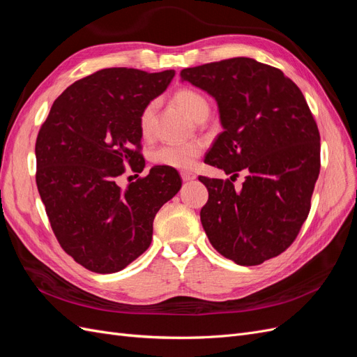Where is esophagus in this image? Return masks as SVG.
Wrapping results in <instances>:
<instances>
[{
	"instance_id": "obj_1",
	"label": "esophagus",
	"mask_w": 357,
	"mask_h": 357,
	"mask_svg": "<svg viewBox=\"0 0 357 357\" xmlns=\"http://www.w3.org/2000/svg\"><path fill=\"white\" fill-rule=\"evenodd\" d=\"M180 176H181L183 181H192V180L197 178V176L193 174V172H190V171H181Z\"/></svg>"
}]
</instances>
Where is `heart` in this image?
<instances>
[{
	"mask_svg": "<svg viewBox=\"0 0 357 357\" xmlns=\"http://www.w3.org/2000/svg\"><path fill=\"white\" fill-rule=\"evenodd\" d=\"M172 100L186 112L195 121L207 119L210 113V105L205 96L193 89L183 88L177 91ZM155 116V104L146 105L142 114H139V131L144 137H149L152 132V123ZM202 144L199 142H186L178 144H165L156 149L150 156L153 164L159 167L174 168V169H188L193 165V162L201 155Z\"/></svg>",
	"mask_w": 357,
	"mask_h": 357,
	"instance_id": "obj_1",
	"label": "heart"
}]
</instances>
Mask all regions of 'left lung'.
Returning a JSON list of instances; mask_svg holds the SVG:
<instances>
[{
	"instance_id": "left-lung-1",
	"label": "left lung",
	"mask_w": 357,
	"mask_h": 357,
	"mask_svg": "<svg viewBox=\"0 0 357 357\" xmlns=\"http://www.w3.org/2000/svg\"><path fill=\"white\" fill-rule=\"evenodd\" d=\"M189 82L218 102L223 132L204 162L230 180L199 177L208 189L201 223L211 245L243 266L259 265L295 241L320 171V134L304 95L284 74L252 58L185 68Z\"/></svg>"
}]
</instances>
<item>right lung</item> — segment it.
Instances as JSON below:
<instances>
[{
	"instance_id": "obj_1",
	"label": "right lung",
	"mask_w": 357,
	"mask_h": 357,
	"mask_svg": "<svg viewBox=\"0 0 357 357\" xmlns=\"http://www.w3.org/2000/svg\"><path fill=\"white\" fill-rule=\"evenodd\" d=\"M174 70L105 68L73 83L53 102L37 143V188L61 247L98 274L122 271L143 255L159 208L181 188L174 168L117 186L144 169L139 114L164 92Z\"/></svg>"
}]
</instances>
